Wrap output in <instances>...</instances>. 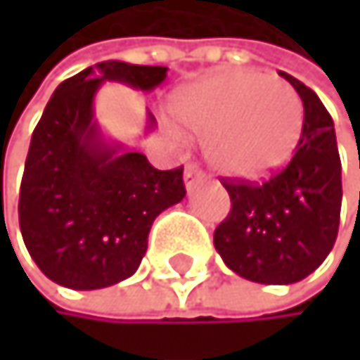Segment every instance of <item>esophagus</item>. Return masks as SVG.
<instances>
[{
	"label": "esophagus",
	"instance_id": "esophagus-1",
	"mask_svg": "<svg viewBox=\"0 0 360 360\" xmlns=\"http://www.w3.org/2000/svg\"><path fill=\"white\" fill-rule=\"evenodd\" d=\"M202 176H205V174H202V170H200L196 164H188V166H186V172H184V184H186V188L192 190Z\"/></svg>",
	"mask_w": 360,
	"mask_h": 360
}]
</instances>
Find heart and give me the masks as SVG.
Returning a JSON list of instances; mask_svg holds the SVG:
<instances>
[{
  "label": "heart",
  "instance_id": "heart-1",
  "mask_svg": "<svg viewBox=\"0 0 360 360\" xmlns=\"http://www.w3.org/2000/svg\"><path fill=\"white\" fill-rule=\"evenodd\" d=\"M186 131L205 138L207 160L235 179H261L281 168L300 138L296 90L259 71H220L181 88L170 103Z\"/></svg>",
  "mask_w": 360,
  "mask_h": 360
}]
</instances>
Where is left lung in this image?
<instances>
[{"label": "left lung", "mask_w": 360, "mask_h": 360, "mask_svg": "<svg viewBox=\"0 0 360 360\" xmlns=\"http://www.w3.org/2000/svg\"><path fill=\"white\" fill-rule=\"evenodd\" d=\"M304 108L296 153L270 181L233 184L231 212L214 233L229 270L246 281L289 285L322 266L335 246L341 214V160L328 110L311 88L281 71Z\"/></svg>", "instance_id": "8db88e82"}]
</instances>
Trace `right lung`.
I'll return each instance as SVG.
<instances>
[{
  "label": "right lung",
  "mask_w": 360,
  "mask_h": 360,
  "mask_svg": "<svg viewBox=\"0 0 360 360\" xmlns=\"http://www.w3.org/2000/svg\"><path fill=\"white\" fill-rule=\"evenodd\" d=\"M166 66L99 62L64 79L32 134L19 190V226L47 278L68 289H103L129 278L153 220L186 196L184 168L158 170L112 144L94 118L103 82L150 92ZM155 125L148 112L146 131Z\"/></svg>",
  "instance_id": "right-lung-1"
}]
</instances>
